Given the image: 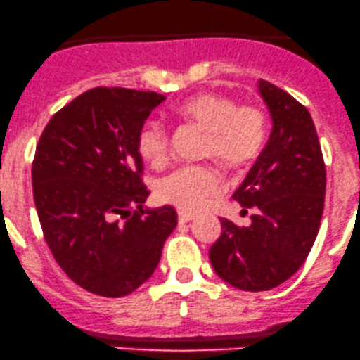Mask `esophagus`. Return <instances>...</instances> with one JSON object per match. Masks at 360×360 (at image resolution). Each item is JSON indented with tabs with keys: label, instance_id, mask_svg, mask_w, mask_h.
I'll use <instances>...</instances> for the list:
<instances>
[{
	"label": "esophagus",
	"instance_id": "1",
	"mask_svg": "<svg viewBox=\"0 0 360 360\" xmlns=\"http://www.w3.org/2000/svg\"><path fill=\"white\" fill-rule=\"evenodd\" d=\"M195 218L194 212L191 211H185V210H179V221L180 223H187V221H192V219Z\"/></svg>",
	"mask_w": 360,
	"mask_h": 360
}]
</instances>
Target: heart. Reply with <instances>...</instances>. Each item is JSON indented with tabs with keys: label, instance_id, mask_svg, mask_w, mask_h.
<instances>
[{
	"label": "heart",
	"instance_id": "obj_1",
	"mask_svg": "<svg viewBox=\"0 0 360 360\" xmlns=\"http://www.w3.org/2000/svg\"><path fill=\"white\" fill-rule=\"evenodd\" d=\"M181 122L199 127L207 135L204 154L214 158L223 168L240 169L252 163L266 141L264 113L254 104H237L221 92H199L173 108ZM139 154L153 166L168 160L169 137L156 120L142 125L137 135ZM221 180L210 166H181L158 185L163 202L185 211H197L219 191Z\"/></svg>",
	"mask_w": 360,
	"mask_h": 360
}]
</instances>
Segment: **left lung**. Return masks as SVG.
I'll list each match as a JSON object with an SVG mask.
<instances>
[{"label": "left lung", "instance_id": "obj_1", "mask_svg": "<svg viewBox=\"0 0 360 360\" xmlns=\"http://www.w3.org/2000/svg\"><path fill=\"white\" fill-rule=\"evenodd\" d=\"M259 92L271 115V134L233 199L252 210L249 226L221 218L211 245L216 274L245 292L271 290L299 271L319 231L326 168L307 108L268 80Z\"/></svg>", "mask_w": 360, "mask_h": 360}]
</instances>
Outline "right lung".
Listing matches in <instances>:
<instances>
[{
    "instance_id": "obj_1",
    "label": "right lung",
    "mask_w": 360,
    "mask_h": 360,
    "mask_svg": "<svg viewBox=\"0 0 360 360\" xmlns=\"http://www.w3.org/2000/svg\"><path fill=\"white\" fill-rule=\"evenodd\" d=\"M163 94L96 87L53 115L32 163L34 202L53 257L72 281L125 297L149 280L176 226L148 210L137 135Z\"/></svg>"
}]
</instances>
